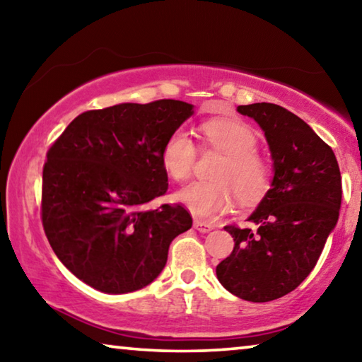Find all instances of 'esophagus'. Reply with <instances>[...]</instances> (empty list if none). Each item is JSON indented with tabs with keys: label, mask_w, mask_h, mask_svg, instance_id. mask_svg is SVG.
<instances>
[{
	"label": "esophagus",
	"mask_w": 362,
	"mask_h": 362,
	"mask_svg": "<svg viewBox=\"0 0 362 362\" xmlns=\"http://www.w3.org/2000/svg\"><path fill=\"white\" fill-rule=\"evenodd\" d=\"M193 226L196 230H198L199 233H207L214 230V225L211 222H206V220H201V218H194V223Z\"/></svg>",
	"instance_id": "esophagus-1"
}]
</instances>
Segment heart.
I'll return each mask as SVG.
<instances>
[{
	"label": "heart",
	"instance_id": "obj_1",
	"mask_svg": "<svg viewBox=\"0 0 362 362\" xmlns=\"http://www.w3.org/2000/svg\"><path fill=\"white\" fill-rule=\"evenodd\" d=\"M207 145L225 153L217 168V180H196L177 193L179 203L198 217H217L231 209L235 194L241 201L262 198L269 187L268 164L257 155L255 132L233 119H214L201 127ZM161 163L174 180H187L196 164V146L183 129L166 140Z\"/></svg>",
	"mask_w": 362,
	"mask_h": 362
}]
</instances>
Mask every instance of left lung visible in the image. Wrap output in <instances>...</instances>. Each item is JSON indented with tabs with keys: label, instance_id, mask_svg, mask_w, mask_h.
I'll list each match as a JSON object with an SVG mask.
<instances>
[{
	"label": "left lung",
	"instance_id": "8db88e82",
	"mask_svg": "<svg viewBox=\"0 0 362 362\" xmlns=\"http://www.w3.org/2000/svg\"><path fill=\"white\" fill-rule=\"evenodd\" d=\"M236 110L265 132L273 180L247 218L257 230L225 226L235 247L216 273L233 296L269 302L292 292L315 268L339 220L341 177L332 148L297 115L267 102Z\"/></svg>",
	"mask_w": 362,
	"mask_h": 362
}]
</instances>
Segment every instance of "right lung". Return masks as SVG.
I'll list each match as a JSON object with an SVG mask.
<instances>
[{"label":"right lung","mask_w":362,"mask_h":362,"mask_svg":"<svg viewBox=\"0 0 362 362\" xmlns=\"http://www.w3.org/2000/svg\"><path fill=\"white\" fill-rule=\"evenodd\" d=\"M193 113L173 99L90 110L49 148L42 226L83 283L105 293L142 289L166 267L174 238L192 228L185 207L148 203L168 189L163 146Z\"/></svg>","instance_id":"1"}]
</instances>
